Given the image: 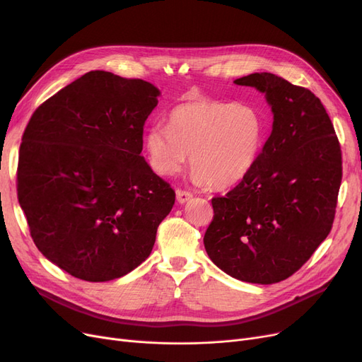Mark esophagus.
Masks as SVG:
<instances>
[{
  "label": "esophagus",
  "mask_w": 362,
  "mask_h": 362,
  "mask_svg": "<svg viewBox=\"0 0 362 362\" xmlns=\"http://www.w3.org/2000/svg\"><path fill=\"white\" fill-rule=\"evenodd\" d=\"M192 193L190 192H187V190H177V201L180 202V204H184V202H187L189 199H192Z\"/></svg>",
  "instance_id": "1"
}]
</instances>
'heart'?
Segmentation results:
<instances>
[{
	"mask_svg": "<svg viewBox=\"0 0 362 362\" xmlns=\"http://www.w3.org/2000/svg\"><path fill=\"white\" fill-rule=\"evenodd\" d=\"M262 140L264 122L257 108L196 101L175 107L168 128L151 127L145 148L152 169L163 177L180 172L190 154L194 180L221 189L246 177L259 156Z\"/></svg>",
	"mask_w": 362,
	"mask_h": 362,
	"instance_id": "obj_1",
	"label": "heart"
}]
</instances>
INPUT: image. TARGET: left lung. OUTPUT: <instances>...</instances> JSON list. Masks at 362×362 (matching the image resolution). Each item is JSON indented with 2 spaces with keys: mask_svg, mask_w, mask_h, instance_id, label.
Wrapping results in <instances>:
<instances>
[{
  "mask_svg": "<svg viewBox=\"0 0 362 362\" xmlns=\"http://www.w3.org/2000/svg\"><path fill=\"white\" fill-rule=\"evenodd\" d=\"M266 93L273 128L246 177L216 196L204 245L229 276L252 284L287 279L331 233L343 177L341 146L311 90L261 72L235 80Z\"/></svg>",
  "mask_w": 362,
  "mask_h": 362,
  "instance_id": "obj_1",
  "label": "left lung"
}]
</instances>
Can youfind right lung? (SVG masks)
<instances>
[{"mask_svg":"<svg viewBox=\"0 0 362 362\" xmlns=\"http://www.w3.org/2000/svg\"><path fill=\"white\" fill-rule=\"evenodd\" d=\"M156 86L90 71L31 115L16 190L37 249L69 275L104 282L144 262L175 204L140 156Z\"/></svg>","mask_w":362,"mask_h":362,"instance_id":"add662e5","label":"right lung"}]
</instances>
